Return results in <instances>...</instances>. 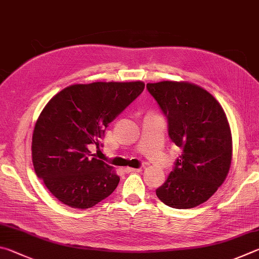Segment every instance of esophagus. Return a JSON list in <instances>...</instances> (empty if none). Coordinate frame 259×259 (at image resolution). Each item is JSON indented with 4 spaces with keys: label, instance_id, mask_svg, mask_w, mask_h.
Returning <instances> with one entry per match:
<instances>
[{
    "label": "esophagus",
    "instance_id": "1",
    "mask_svg": "<svg viewBox=\"0 0 259 259\" xmlns=\"http://www.w3.org/2000/svg\"><path fill=\"white\" fill-rule=\"evenodd\" d=\"M142 168H133V167H126L125 171L126 173H139V171H141Z\"/></svg>",
    "mask_w": 259,
    "mask_h": 259
}]
</instances>
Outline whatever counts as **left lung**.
Segmentation results:
<instances>
[{
    "instance_id": "obj_1",
    "label": "left lung",
    "mask_w": 259,
    "mask_h": 259,
    "mask_svg": "<svg viewBox=\"0 0 259 259\" xmlns=\"http://www.w3.org/2000/svg\"><path fill=\"white\" fill-rule=\"evenodd\" d=\"M147 89L168 120V134L182 155L157 197L171 208L189 209L206 202L229 174L232 134L220 102L201 86L162 80Z\"/></svg>"
}]
</instances>
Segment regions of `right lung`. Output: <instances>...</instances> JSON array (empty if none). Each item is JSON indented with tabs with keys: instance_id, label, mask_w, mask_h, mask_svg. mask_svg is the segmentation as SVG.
<instances>
[{
	"instance_id": "right-lung-1",
	"label": "right lung",
	"mask_w": 259,
	"mask_h": 259,
	"mask_svg": "<svg viewBox=\"0 0 259 259\" xmlns=\"http://www.w3.org/2000/svg\"><path fill=\"white\" fill-rule=\"evenodd\" d=\"M144 89L137 81L74 84L47 103L34 127L31 159L36 175L59 201L88 209L115 191L119 176L92 157L106 127Z\"/></svg>"
}]
</instances>
